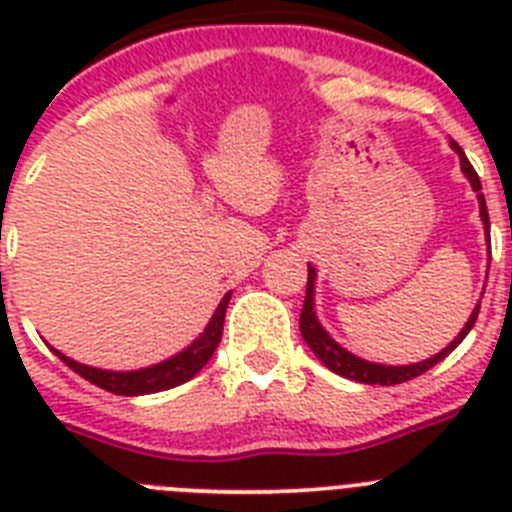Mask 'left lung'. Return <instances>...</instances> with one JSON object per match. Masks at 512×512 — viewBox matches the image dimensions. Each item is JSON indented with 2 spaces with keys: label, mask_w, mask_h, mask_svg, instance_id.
Returning a JSON list of instances; mask_svg holds the SVG:
<instances>
[{
  "label": "left lung",
  "mask_w": 512,
  "mask_h": 512,
  "mask_svg": "<svg viewBox=\"0 0 512 512\" xmlns=\"http://www.w3.org/2000/svg\"><path fill=\"white\" fill-rule=\"evenodd\" d=\"M451 148L454 153L459 156V164H461V174L467 176L469 184H472V192H477V202H479V220H482V228H485L487 241H490V215H487V205H485V194H482V184H479V176L477 171L472 169V164L467 161L464 151L459 148V143L451 140ZM315 282H318V271L315 266L307 264V295H305V305H302V315H300V333L305 338V343L310 346V351L328 366L330 372L341 374L346 379H354V382L361 384H402L408 382V379L420 377L423 372H428L431 366H436L438 361H443L446 356L459 346L467 333L472 330V325L477 323V315H479V302L477 307L472 310L469 320L464 323V328L459 330V336L449 343L446 348H441L436 356L425 361H415V364H400V366H390V364H377V361H366L361 356L351 354L348 348H343L336 338L330 336L328 330L323 328V323L318 320V312H315Z\"/></svg>",
  "instance_id": "1"
}]
</instances>
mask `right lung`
<instances>
[{
    "label": "right lung",
    "instance_id": "1",
    "mask_svg": "<svg viewBox=\"0 0 512 512\" xmlns=\"http://www.w3.org/2000/svg\"><path fill=\"white\" fill-rule=\"evenodd\" d=\"M233 292H225L220 305L212 312L210 323L205 325L200 336L194 338L187 348H182L179 354L169 356V359L158 361V364L143 366V369H130V372H112V369H97V366L81 364L74 361L71 356L61 354L58 348L51 346L53 354L63 361V364L74 369L79 377L87 382L97 384L102 390L112 392V395H125V397H138V395H153V392H164L171 387L189 382L197 372H202V366L212 359L217 343L223 338V323H225V310Z\"/></svg>",
    "mask_w": 512,
    "mask_h": 512
}]
</instances>
